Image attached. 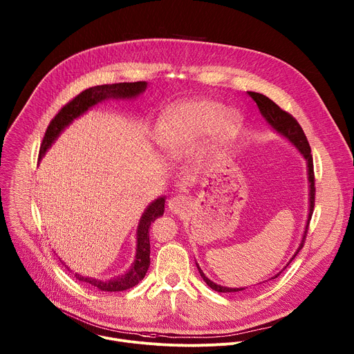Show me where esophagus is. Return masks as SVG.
<instances>
[{
  "mask_svg": "<svg viewBox=\"0 0 354 354\" xmlns=\"http://www.w3.org/2000/svg\"><path fill=\"white\" fill-rule=\"evenodd\" d=\"M189 206V201L185 196H180V194H176L174 197L169 198L168 201V209L174 213V214H180L183 213Z\"/></svg>",
  "mask_w": 354,
  "mask_h": 354,
  "instance_id": "esophagus-1",
  "label": "esophagus"
}]
</instances>
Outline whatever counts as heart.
Segmentation results:
<instances>
[{"instance_id": "b5f03b06", "label": "heart", "mask_w": 354, "mask_h": 354, "mask_svg": "<svg viewBox=\"0 0 354 354\" xmlns=\"http://www.w3.org/2000/svg\"><path fill=\"white\" fill-rule=\"evenodd\" d=\"M218 124L224 133L232 134L238 130L239 116L235 112L224 113L223 105L213 100H189L160 120L157 137L162 148L178 153Z\"/></svg>"}]
</instances>
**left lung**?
Here are the masks:
<instances>
[{
	"label": "left lung",
	"mask_w": 354,
	"mask_h": 354,
	"mask_svg": "<svg viewBox=\"0 0 354 354\" xmlns=\"http://www.w3.org/2000/svg\"><path fill=\"white\" fill-rule=\"evenodd\" d=\"M248 95L255 100L262 116L265 118V120L270 124V127L277 131L279 134H281L283 137H286L292 145L297 147V149L301 153V156L306 158L307 161V172H308V182H310V212H308V220H307V225H306V231H304V235H302V239H301V243L299 246L297 248L295 254L292 255V258L290 259V262L286 265V268L291 263V261L297 257L298 252L301 250V248L304 246V242H306V238H307V232H308V225H310V221H311V216H313V212H314V205H315V176H314V162H313V156H311V147L308 144V140L304 134V131H302L301 126L298 124V122L290 115L287 113L286 111H283L279 105H276L272 99H269L268 96L259 93V92H248ZM197 269H198V273L201 276V279H203L209 287H212L213 290L218 291V292H236V291H242L245 288H231V287H224V286H220V284H216L214 281H212L205 273L203 270L200 269V266L196 263ZM284 268V269H286ZM283 269V270H284ZM281 273V272H280ZM280 273H277L274 277L272 279H276Z\"/></svg>",
	"instance_id": "obj_1"
}]
</instances>
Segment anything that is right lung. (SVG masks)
Here are the masks:
<instances>
[{
  "label": "right lung",
  "instance_id": "obj_1",
  "mask_svg": "<svg viewBox=\"0 0 354 354\" xmlns=\"http://www.w3.org/2000/svg\"><path fill=\"white\" fill-rule=\"evenodd\" d=\"M147 88L145 81H137V82H119V84H111V85H96L92 88H88L82 91L80 95H77L67 105H64L60 112L50 122L41 145L39 151V160L43 158L46 151L52 147V144L56 141V138L60 136V133L71 124V122L81 115H84L88 109L95 106L96 104L102 102V100L108 99H131L138 96L141 92H144ZM165 210V197L156 198L153 203H149L147 209L144 210L138 227H137V248H136V259L129 269L122 276L113 277L111 280H99L93 277H86L82 274L75 273V279L80 281H85L102 291H123L134 287L138 284L148 268H149V225L156 218L161 217ZM68 270L70 268L66 266Z\"/></svg>",
  "mask_w": 354,
  "mask_h": 354
}]
</instances>
